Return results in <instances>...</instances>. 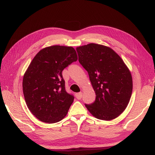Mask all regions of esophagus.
<instances>
[{"mask_svg":"<svg viewBox=\"0 0 155 155\" xmlns=\"http://www.w3.org/2000/svg\"><path fill=\"white\" fill-rule=\"evenodd\" d=\"M83 96V93L82 92H79V93H77L76 94V98H77L78 100H81V98Z\"/></svg>","mask_w":155,"mask_h":155,"instance_id":"34e87169","label":"esophagus"}]
</instances>
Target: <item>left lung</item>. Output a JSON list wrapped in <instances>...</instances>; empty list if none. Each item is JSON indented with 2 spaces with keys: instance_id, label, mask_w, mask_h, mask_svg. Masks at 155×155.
I'll return each instance as SVG.
<instances>
[{
  "instance_id": "8db88e82",
  "label": "left lung",
  "mask_w": 155,
  "mask_h": 155,
  "mask_svg": "<svg viewBox=\"0 0 155 155\" xmlns=\"http://www.w3.org/2000/svg\"><path fill=\"white\" fill-rule=\"evenodd\" d=\"M78 61L87 70L96 93L95 101L85 104L99 120H111L127 108L133 90V80L127 65L109 47L97 44L77 48Z\"/></svg>"
}]
</instances>
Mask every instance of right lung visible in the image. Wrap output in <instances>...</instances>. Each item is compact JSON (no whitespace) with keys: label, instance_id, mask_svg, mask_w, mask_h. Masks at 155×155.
<instances>
[{"label":"right lung","instance_id":"obj_1","mask_svg":"<svg viewBox=\"0 0 155 155\" xmlns=\"http://www.w3.org/2000/svg\"><path fill=\"white\" fill-rule=\"evenodd\" d=\"M77 59L72 47L52 46L31 62L23 77V94L28 109L40 121L58 122L67 115L74 97L65 90L62 71Z\"/></svg>","mask_w":155,"mask_h":155}]
</instances>
